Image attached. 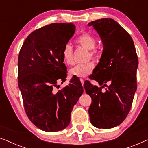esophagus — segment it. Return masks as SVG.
Here are the masks:
<instances>
[{
  "label": "esophagus",
  "instance_id": "34e87169",
  "mask_svg": "<svg viewBox=\"0 0 148 148\" xmlns=\"http://www.w3.org/2000/svg\"><path fill=\"white\" fill-rule=\"evenodd\" d=\"M80 81H81V83H82V84L83 86V85H84V80L83 79H80Z\"/></svg>",
  "mask_w": 148,
  "mask_h": 148
}]
</instances>
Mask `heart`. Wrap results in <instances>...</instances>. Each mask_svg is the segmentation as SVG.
I'll list each match as a JSON object with an SVG mask.
<instances>
[{
  "label": "heart",
  "instance_id": "heart-1",
  "mask_svg": "<svg viewBox=\"0 0 148 148\" xmlns=\"http://www.w3.org/2000/svg\"><path fill=\"white\" fill-rule=\"evenodd\" d=\"M77 43L82 46L83 48L89 50L88 58H96L97 57V51L94 49L96 44V39L94 36L88 33H84L79 36L76 40ZM62 61L66 65H71L73 63V48L70 44H66L64 46L62 51ZM94 65L92 62L85 64H77L70 69L69 75L70 77H86L92 73Z\"/></svg>",
  "mask_w": 148,
  "mask_h": 148
}]
</instances>
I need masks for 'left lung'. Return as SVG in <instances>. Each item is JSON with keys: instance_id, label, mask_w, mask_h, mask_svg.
<instances>
[{"instance_id": "obj_1", "label": "left lung", "mask_w": 148, "mask_h": 148, "mask_svg": "<svg viewBox=\"0 0 148 148\" xmlns=\"http://www.w3.org/2000/svg\"><path fill=\"white\" fill-rule=\"evenodd\" d=\"M88 25L96 30L103 44L100 62L91 79L103 86L84 83L86 92L92 98L90 122L96 128L111 129L121 124L130 111L137 90L138 58L131 36L114 19H98ZM104 86L107 88L103 92Z\"/></svg>"}]
</instances>
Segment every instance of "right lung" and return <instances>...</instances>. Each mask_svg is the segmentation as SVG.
Masks as SVG:
<instances>
[{
  "instance_id": "right-lung-1",
  "label": "right lung",
  "mask_w": 148,
  "mask_h": 148,
  "mask_svg": "<svg viewBox=\"0 0 148 148\" xmlns=\"http://www.w3.org/2000/svg\"><path fill=\"white\" fill-rule=\"evenodd\" d=\"M75 31L72 23L46 25L30 34L19 52L18 85L24 108L30 121L42 131L65 129L73 106L84 93L81 82L73 77L57 93L53 90L60 86L58 81H65L62 51Z\"/></svg>"
}]
</instances>
